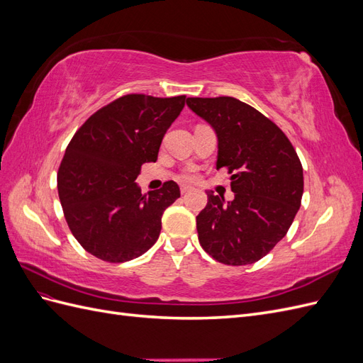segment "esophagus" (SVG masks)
I'll return each mask as SVG.
<instances>
[{
    "label": "esophagus",
    "instance_id": "esophagus-1",
    "mask_svg": "<svg viewBox=\"0 0 363 363\" xmlns=\"http://www.w3.org/2000/svg\"><path fill=\"white\" fill-rule=\"evenodd\" d=\"M180 191H182V194H188L189 191H192V186H189V184H182V186H180Z\"/></svg>",
    "mask_w": 363,
    "mask_h": 363
}]
</instances>
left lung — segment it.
<instances>
[{"label":"left lung","mask_w":363,"mask_h":363,"mask_svg":"<svg viewBox=\"0 0 363 363\" xmlns=\"http://www.w3.org/2000/svg\"><path fill=\"white\" fill-rule=\"evenodd\" d=\"M218 140L216 169L228 168L235 199L207 191L196 216L206 252L225 265L255 263L288 233L301 206L303 167L283 131L232 96L188 98Z\"/></svg>","instance_id":"1"}]
</instances>
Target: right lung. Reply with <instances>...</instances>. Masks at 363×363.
I'll list each match as a JSON object with an SVG mask.
<instances>
[{
    "label": "right lung",
    "instance_id": "obj_1",
    "mask_svg": "<svg viewBox=\"0 0 363 363\" xmlns=\"http://www.w3.org/2000/svg\"><path fill=\"white\" fill-rule=\"evenodd\" d=\"M186 96L131 94L95 112L71 139L57 174L59 199L74 238L92 256L127 262L159 239L162 215L180 196L175 182L142 194L140 167L156 162Z\"/></svg>",
    "mask_w": 363,
    "mask_h": 363
}]
</instances>
